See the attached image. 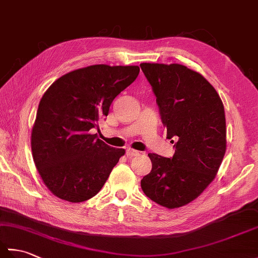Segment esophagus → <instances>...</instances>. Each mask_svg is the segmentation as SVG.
Returning a JSON list of instances; mask_svg holds the SVG:
<instances>
[{"label":"esophagus","instance_id":"34e87169","mask_svg":"<svg viewBox=\"0 0 258 258\" xmlns=\"http://www.w3.org/2000/svg\"><path fill=\"white\" fill-rule=\"evenodd\" d=\"M140 154L139 151H135V150H132V149H127L126 150V156L127 157H134V156H138Z\"/></svg>","mask_w":258,"mask_h":258}]
</instances>
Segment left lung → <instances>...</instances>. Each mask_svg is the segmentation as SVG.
<instances>
[{
  "mask_svg": "<svg viewBox=\"0 0 258 258\" xmlns=\"http://www.w3.org/2000/svg\"><path fill=\"white\" fill-rule=\"evenodd\" d=\"M156 97L172 157L150 153L152 171L141 180L144 194L164 207L176 208L199 197L215 178L226 151L225 112L215 89L180 64L142 63Z\"/></svg>",
  "mask_w": 258,
  "mask_h": 258,
  "instance_id": "1",
  "label": "left lung"
}]
</instances>
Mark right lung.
I'll return each mask as SVG.
<instances>
[{
	"mask_svg": "<svg viewBox=\"0 0 258 258\" xmlns=\"http://www.w3.org/2000/svg\"><path fill=\"white\" fill-rule=\"evenodd\" d=\"M139 67L100 64L73 71L48 87L38 104L31 147L35 166L52 193L72 203L92 199L124 155L91 134L107 116Z\"/></svg>",
	"mask_w": 258,
	"mask_h": 258,
	"instance_id": "1",
	"label": "right lung"
}]
</instances>
